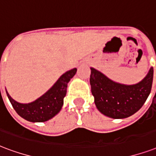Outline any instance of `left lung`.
<instances>
[{
    "label": "left lung",
    "instance_id": "8db88e82",
    "mask_svg": "<svg viewBox=\"0 0 156 156\" xmlns=\"http://www.w3.org/2000/svg\"><path fill=\"white\" fill-rule=\"evenodd\" d=\"M154 70L133 85L115 83L91 68L90 84L97 110L112 119H124L137 112L151 93Z\"/></svg>",
    "mask_w": 156,
    "mask_h": 156
}]
</instances>
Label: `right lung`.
<instances>
[{"mask_svg":"<svg viewBox=\"0 0 156 156\" xmlns=\"http://www.w3.org/2000/svg\"><path fill=\"white\" fill-rule=\"evenodd\" d=\"M76 72V68L67 71L46 93L31 103H19L11 98L6 91L7 97L18 115L24 119L33 123L46 122L60 111L64 104V97L67 92L68 83Z\"/></svg>","mask_w":156,"mask_h":156,"instance_id":"add662e5","label":"right lung"}]
</instances>
